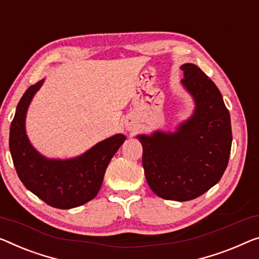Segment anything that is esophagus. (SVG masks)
I'll return each instance as SVG.
<instances>
[{"label":"esophagus","mask_w":259,"mask_h":259,"mask_svg":"<svg viewBox=\"0 0 259 259\" xmlns=\"http://www.w3.org/2000/svg\"><path fill=\"white\" fill-rule=\"evenodd\" d=\"M125 128H126V130H129V131H134L135 129H136V124H135V123L133 122V121H126L125 122Z\"/></svg>","instance_id":"1"}]
</instances>
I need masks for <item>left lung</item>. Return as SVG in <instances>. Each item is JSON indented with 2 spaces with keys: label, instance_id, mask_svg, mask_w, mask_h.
Wrapping results in <instances>:
<instances>
[{
  "label": "left lung",
  "instance_id": "obj_1",
  "mask_svg": "<svg viewBox=\"0 0 259 259\" xmlns=\"http://www.w3.org/2000/svg\"><path fill=\"white\" fill-rule=\"evenodd\" d=\"M181 83L195 101L193 116L176 133L138 136L150 188L160 198L188 201L218 184L229 161L230 115L219 88L194 64H185Z\"/></svg>",
  "mask_w": 259,
  "mask_h": 259
}]
</instances>
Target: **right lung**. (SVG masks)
Returning a JSON list of instances; mask_svg holds the SVG:
<instances>
[{"mask_svg":"<svg viewBox=\"0 0 259 259\" xmlns=\"http://www.w3.org/2000/svg\"><path fill=\"white\" fill-rule=\"evenodd\" d=\"M43 81L30 86L19 100L10 125V153L19 179L30 192L49 206L69 209L95 198L108 164L125 141V136L115 135L107 138L73 159L53 160L41 156L26 137L25 115Z\"/></svg>","mask_w":259,"mask_h":259,"instance_id":"1","label":"right lung"}]
</instances>
